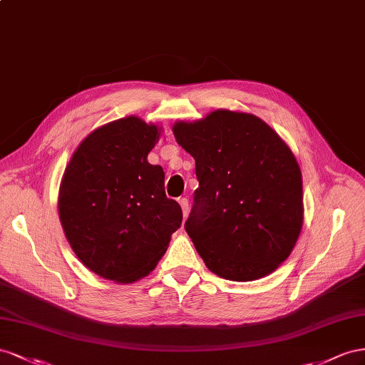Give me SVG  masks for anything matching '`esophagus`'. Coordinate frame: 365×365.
I'll list each match as a JSON object with an SVG mask.
<instances>
[{"label":"esophagus","instance_id":"34e87169","mask_svg":"<svg viewBox=\"0 0 365 365\" xmlns=\"http://www.w3.org/2000/svg\"><path fill=\"white\" fill-rule=\"evenodd\" d=\"M179 203L182 206L183 217H186V215H188V212H190V202H188V199H185V197H182V199H179Z\"/></svg>","mask_w":365,"mask_h":365}]
</instances>
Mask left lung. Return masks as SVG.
<instances>
[{"label":"left lung","instance_id":"1","mask_svg":"<svg viewBox=\"0 0 365 365\" xmlns=\"http://www.w3.org/2000/svg\"><path fill=\"white\" fill-rule=\"evenodd\" d=\"M199 188L185 229L215 275L252 281L292 252L303 226V180L294 153L254 114L215 110L177 122Z\"/></svg>","mask_w":365,"mask_h":365}]
</instances>
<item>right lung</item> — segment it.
Segmentation results:
<instances>
[{"mask_svg":"<svg viewBox=\"0 0 365 365\" xmlns=\"http://www.w3.org/2000/svg\"><path fill=\"white\" fill-rule=\"evenodd\" d=\"M160 128L128 116L90 133L59 188V218L76 257L96 275L133 283L147 277L182 225L165 194V173L148 163Z\"/></svg>","mask_w":365,"mask_h":365,"instance_id":"obj_1","label":"right lung"}]
</instances>
